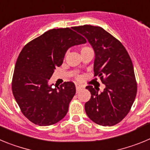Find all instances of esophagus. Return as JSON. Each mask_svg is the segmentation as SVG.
<instances>
[{"label": "esophagus", "instance_id": "34e87169", "mask_svg": "<svg viewBox=\"0 0 150 150\" xmlns=\"http://www.w3.org/2000/svg\"><path fill=\"white\" fill-rule=\"evenodd\" d=\"M81 88H83V86H80V85H76V91H78V90H79Z\"/></svg>", "mask_w": 150, "mask_h": 150}]
</instances>
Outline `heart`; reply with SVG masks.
Masks as SVG:
<instances>
[{"label": "heart", "instance_id": "obj_1", "mask_svg": "<svg viewBox=\"0 0 150 150\" xmlns=\"http://www.w3.org/2000/svg\"><path fill=\"white\" fill-rule=\"evenodd\" d=\"M91 50V49L89 48V47H88V46H84V47H83V48H82V50H81V52H84V51H86V50ZM77 79H79V76H77Z\"/></svg>", "mask_w": 150, "mask_h": 150}]
</instances>
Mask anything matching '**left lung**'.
I'll list each match as a JSON object with an SVG mask.
<instances>
[{"mask_svg": "<svg viewBox=\"0 0 150 150\" xmlns=\"http://www.w3.org/2000/svg\"><path fill=\"white\" fill-rule=\"evenodd\" d=\"M86 38L95 54V76L105 85L104 91L88 86L91 98L85 110L91 121L103 126H112L129 112L137 95L132 59L120 40L104 28L88 25L73 28Z\"/></svg>", "mask_w": 150, "mask_h": 150, "instance_id": "1", "label": "left lung"}]
</instances>
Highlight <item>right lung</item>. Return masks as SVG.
<instances>
[{
	"instance_id": "1",
	"label": "right lung",
	"mask_w": 150,
	"mask_h": 150,
	"mask_svg": "<svg viewBox=\"0 0 150 150\" xmlns=\"http://www.w3.org/2000/svg\"><path fill=\"white\" fill-rule=\"evenodd\" d=\"M86 40L69 28L49 30L24 46L12 81V91L23 115L31 122L47 126L62 120L76 93L72 82L52 88L48 81L63 63L66 52Z\"/></svg>"
}]
</instances>
